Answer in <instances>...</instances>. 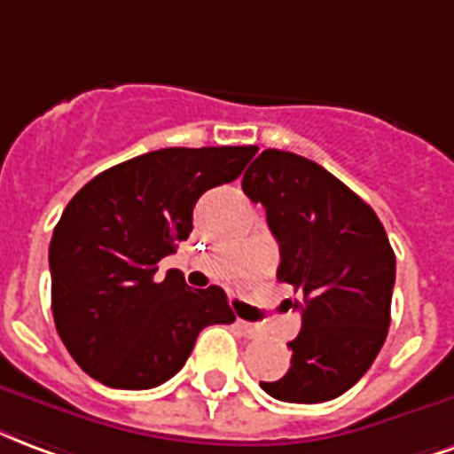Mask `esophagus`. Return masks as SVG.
I'll use <instances>...</instances> for the list:
<instances>
[{
	"label": "esophagus",
	"mask_w": 454,
	"mask_h": 454,
	"mask_svg": "<svg viewBox=\"0 0 454 454\" xmlns=\"http://www.w3.org/2000/svg\"><path fill=\"white\" fill-rule=\"evenodd\" d=\"M237 328L241 330V335L251 337V340L261 335V328H258V325H254V323H247V320H241V318H237Z\"/></svg>",
	"instance_id": "34e87169"
}]
</instances>
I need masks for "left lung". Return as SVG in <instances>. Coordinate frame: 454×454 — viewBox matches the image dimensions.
<instances>
[{
    "instance_id": "obj_1",
    "label": "left lung",
    "mask_w": 454,
    "mask_h": 454,
    "mask_svg": "<svg viewBox=\"0 0 454 454\" xmlns=\"http://www.w3.org/2000/svg\"><path fill=\"white\" fill-rule=\"evenodd\" d=\"M241 189L268 215L279 244L278 279L304 301L292 366L265 393L316 404L347 393L380 352L390 328L395 254L369 203L318 162L263 150Z\"/></svg>"
}]
</instances>
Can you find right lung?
Here are the masks:
<instances>
[{"instance_id": "obj_1", "label": "right lung", "mask_w": 454, "mask_h": 454, "mask_svg": "<svg viewBox=\"0 0 454 454\" xmlns=\"http://www.w3.org/2000/svg\"><path fill=\"white\" fill-rule=\"evenodd\" d=\"M255 145L162 148L105 169L64 207L50 241L61 342L95 380L148 390L175 376L206 325L231 323L220 287L191 289L158 263L189 239L193 206L234 182Z\"/></svg>"}]
</instances>
